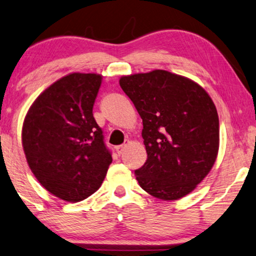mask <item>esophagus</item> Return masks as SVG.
<instances>
[{"label":"esophagus","mask_w":256,"mask_h":256,"mask_svg":"<svg viewBox=\"0 0 256 256\" xmlns=\"http://www.w3.org/2000/svg\"><path fill=\"white\" fill-rule=\"evenodd\" d=\"M125 148H126V145H120V146H118V148H116V150H117L118 154H122V152L124 151Z\"/></svg>","instance_id":"34e87169"}]
</instances>
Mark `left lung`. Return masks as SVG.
<instances>
[{
  "mask_svg": "<svg viewBox=\"0 0 256 256\" xmlns=\"http://www.w3.org/2000/svg\"><path fill=\"white\" fill-rule=\"evenodd\" d=\"M119 84L142 119L146 162L136 170L152 196L172 202L196 190L219 152V117L206 90L166 70L122 76Z\"/></svg>",
  "mask_w": 256,
  "mask_h": 256,
  "instance_id": "obj_1",
  "label": "left lung"
}]
</instances>
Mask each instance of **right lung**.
I'll return each instance as SVG.
<instances>
[{
	"label": "right lung",
	"instance_id": "right-lung-1",
	"mask_svg": "<svg viewBox=\"0 0 256 256\" xmlns=\"http://www.w3.org/2000/svg\"><path fill=\"white\" fill-rule=\"evenodd\" d=\"M102 74L72 72L46 88L22 126L26 162L38 182L64 202H77L100 188L112 162L92 108Z\"/></svg>",
	"mask_w": 256,
	"mask_h": 256
}]
</instances>
